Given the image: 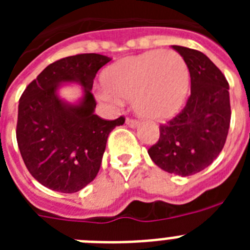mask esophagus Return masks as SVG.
<instances>
[{"instance_id":"esophagus-1","label":"esophagus","mask_w":250,"mask_h":250,"mask_svg":"<svg viewBox=\"0 0 250 250\" xmlns=\"http://www.w3.org/2000/svg\"><path fill=\"white\" fill-rule=\"evenodd\" d=\"M126 125H127V126H130V127H135V126H138V125H139V121L135 120V119L127 118L126 119Z\"/></svg>"}]
</instances>
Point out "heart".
<instances>
[{
	"instance_id": "obj_1",
	"label": "heart",
	"mask_w": 250,
	"mask_h": 250,
	"mask_svg": "<svg viewBox=\"0 0 250 250\" xmlns=\"http://www.w3.org/2000/svg\"><path fill=\"white\" fill-rule=\"evenodd\" d=\"M104 83V98H132L139 114L159 120L180 109L189 91L190 74L178 52L154 50L115 63L105 74Z\"/></svg>"
}]
</instances>
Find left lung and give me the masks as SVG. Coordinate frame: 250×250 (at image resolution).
I'll use <instances>...</instances> for the list:
<instances>
[{
	"label": "left lung",
	"mask_w": 250,
	"mask_h": 250,
	"mask_svg": "<svg viewBox=\"0 0 250 250\" xmlns=\"http://www.w3.org/2000/svg\"><path fill=\"white\" fill-rule=\"evenodd\" d=\"M173 48L189 68L190 96L175 118L161 124L160 138L147 152L167 173L189 176L209 167L224 147L231 116L229 83L203 52Z\"/></svg>",
	"instance_id": "obj_1"
}]
</instances>
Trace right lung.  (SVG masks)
<instances>
[{
    "instance_id": "add662e5",
    "label": "right lung",
    "mask_w": 250,
    "mask_h": 250,
    "mask_svg": "<svg viewBox=\"0 0 250 250\" xmlns=\"http://www.w3.org/2000/svg\"><path fill=\"white\" fill-rule=\"evenodd\" d=\"M110 57L80 54L50 63L21 95L16 139L30 174L43 187L76 193L98 175L107 136L125 118L105 120L95 114L94 79ZM61 82H79L84 98L68 105L57 96Z\"/></svg>"
}]
</instances>
